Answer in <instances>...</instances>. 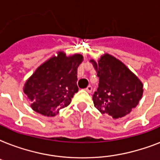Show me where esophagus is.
Segmentation results:
<instances>
[{
  "instance_id": "esophagus-1",
  "label": "esophagus",
  "mask_w": 160,
  "mask_h": 160,
  "mask_svg": "<svg viewBox=\"0 0 160 160\" xmlns=\"http://www.w3.org/2000/svg\"><path fill=\"white\" fill-rule=\"evenodd\" d=\"M85 90H86L88 93H91V91H92V86H91V85H89V86L85 89Z\"/></svg>"
}]
</instances>
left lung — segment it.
I'll return each mask as SVG.
<instances>
[{"label":"left lung","instance_id":"1","mask_svg":"<svg viewBox=\"0 0 160 160\" xmlns=\"http://www.w3.org/2000/svg\"><path fill=\"white\" fill-rule=\"evenodd\" d=\"M99 77L93 95L95 107L102 114L118 119L129 114L143 95V84L121 61L105 54L98 62L90 60Z\"/></svg>","mask_w":160,"mask_h":160}]
</instances>
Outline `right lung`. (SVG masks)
Returning <instances> with one entry per match:
<instances>
[{"label": "right lung", "mask_w": 160, "mask_h": 160, "mask_svg": "<svg viewBox=\"0 0 160 160\" xmlns=\"http://www.w3.org/2000/svg\"><path fill=\"white\" fill-rule=\"evenodd\" d=\"M83 56L67 57L59 52L38 67L26 81L24 93L31 101V108L45 116H55L68 106L78 92L77 69Z\"/></svg>", "instance_id": "right-lung-1"}]
</instances>
